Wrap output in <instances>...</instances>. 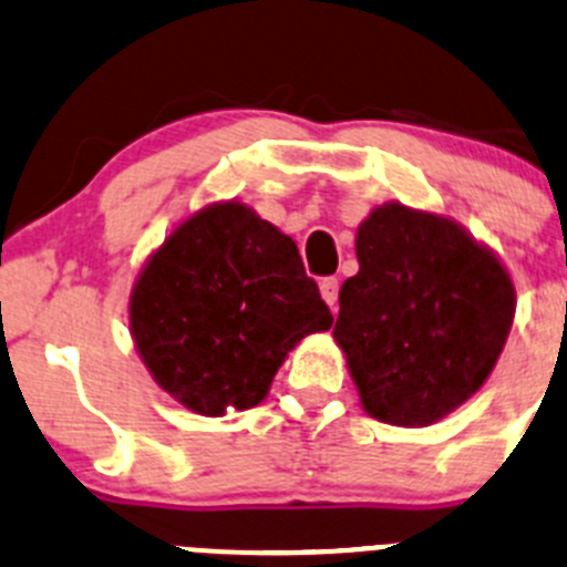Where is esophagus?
<instances>
[{"label":"esophagus","instance_id":"1","mask_svg":"<svg viewBox=\"0 0 567 567\" xmlns=\"http://www.w3.org/2000/svg\"><path fill=\"white\" fill-rule=\"evenodd\" d=\"M338 293H340L338 277L321 279V296H323V301H327V305L332 307V310H338Z\"/></svg>","mask_w":567,"mask_h":567}]
</instances>
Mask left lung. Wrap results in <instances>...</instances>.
Masks as SVG:
<instances>
[{
  "label": "left lung",
  "mask_w": 567,
  "mask_h": 567,
  "mask_svg": "<svg viewBox=\"0 0 567 567\" xmlns=\"http://www.w3.org/2000/svg\"><path fill=\"white\" fill-rule=\"evenodd\" d=\"M357 260L332 334L362 406L395 426L435 423L502 354L515 316L509 274L454 221L401 205L362 221Z\"/></svg>",
  "instance_id": "1"
}]
</instances>
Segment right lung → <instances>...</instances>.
I'll use <instances>...</instances> for the list:
<instances>
[{
    "mask_svg": "<svg viewBox=\"0 0 567 567\" xmlns=\"http://www.w3.org/2000/svg\"><path fill=\"white\" fill-rule=\"evenodd\" d=\"M135 346L163 390L199 415L249 410L305 334L332 327L288 235L238 202L163 244L132 290Z\"/></svg>",
    "mask_w": 567,
    "mask_h": 567,
    "instance_id": "right-lung-1",
    "label": "right lung"
}]
</instances>
